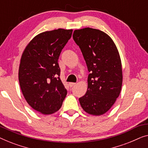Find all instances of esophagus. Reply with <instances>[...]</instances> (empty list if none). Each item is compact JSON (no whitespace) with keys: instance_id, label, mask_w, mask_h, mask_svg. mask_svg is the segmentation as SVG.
<instances>
[{"instance_id":"1","label":"esophagus","mask_w":148,"mask_h":148,"mask_svg":"<svg viewBox=\"0 0 148 148\" xmlns=\"http://www.w3.org/2000/svg\"><path fill=\"white\" fill-rule=\"evenodd\" d=\"M75 84H76V83H74V82H70V83H69V85H70V87L74 86Z\"/></svg>"}]
</instances>
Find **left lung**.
Segmentation results:
<instances>
[{
    "label": "left lung",
    "mask_w": 148,
    "mask_h": 148,
    "mask_svg": "<svg viewBox=\"0 0 148 148\" xmlns=\"http://www.w3.org/2000/svg\"><path fill=\"white\" fill-rule=\"evenodd\" d=\"M73 39L90 72L86 94L79 99L80 105L90 115H103L114 105L121 90L122 66L118 49L107 33L96 29L75 30Z\"/></svg>",
    "instance_id": "obj_1"
}]
</instances>
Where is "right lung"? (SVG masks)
Listing matches in <instances>:
<instances>
[{
	"instance_id": "obj_1",
	"label": "right lung",
	"mask_w": 148,
	"mask_h": 148,
	"mask_svg": "<svg viewBox=\"0 0 148 148\" xmlns=\"http://www.w3.org/2000/svg\"><path fill=\"white\" fill-rule=\"evenodd\" d=\"M72 31L58 29L39 33L21 56L18 81L23 95L33 109L44 115L58 111L67 95L58 61Z\"/></svg>"
}]
</instances>
